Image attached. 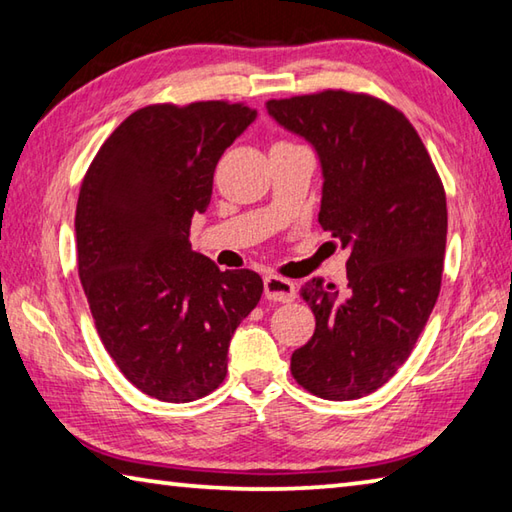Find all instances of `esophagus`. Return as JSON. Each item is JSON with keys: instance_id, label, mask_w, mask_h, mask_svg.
I'll list each match as a JSON object with an SVG mask.
<instances>
[{"instance_id": "obj_1", "label": "esophagus", "mask_w": 512, "mask_h": 512, "mask_svg": "<svg viewBox=\"0 0 512 512\" xmlns=\"http://www.w3.org/2000/svg\"><path fill=\"white\" fill-rule=\"evenodd\" d=\"M264 295L271 302H293L295 300V284L280 275H266L264 277Z\"/></svg>"}]
</instances>
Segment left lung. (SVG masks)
<instances>
[{"mask_svg":"<svg viewBox=\"0 0 512 512\" xmlns=\"http://www.w3.org/2000/svg\"><path fill=\"white\" fill-rule=\"evenodd\" d=\"M322 163L320 226L349 248L347 288L311 280L300 295L315 331L291 356L306 392L353 401L410 358L441 291L448 208L441 176L403 111L324 89L266 102Z\"/></svg>","mask_w":512,"mask_h":512,"instance_id":"1","label":"left lung"}]
</instances>
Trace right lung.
I'll return each mask as SVG.
<instances>
[{
    "instance_id": "add662e5",
    "label": "right lung",
    "mask_w": 512,
    "mask_h": 512,
    "mask_svg": "<svg viewBox=\"0 0 512 512\" xmlns=\"http://www.w3.org/2000/svg\"><path fill=\"white\" fill-rule=\"evenodd\" d=\"M255 116L228 100L136 109L80 185L78 273L98 336L129 383L165 403L224 383L232 333L264 291L255 271H219L190 244L221 154Z\"/></svg>"
}]
</instances>
